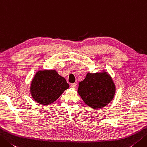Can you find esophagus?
I'll return each instance as SVG.
<instances>
[{
    "instance_id": "esophagus-1",
    "label": "esophagus",
    "mask_w": 147,
    "mask_h": 147,
    "mask_svg": "<svg viewBox=\"0 0 147 147\" xmlns=\"http://www.w3.org/2000/svg\"><path fill=\"white\" fill-rule=\"evenodd\" d=\"M71 88H75L76 87V83H72V84H71Z\"/></svg>"
}]
</instances>
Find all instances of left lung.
I'll list each match as a JSON object with an SVG mask.
<instances>
[{
	"label": "left lung",
	"instance_id": "left-lung-1",
	"mask_svg": "<svg viewBox=\"0 0 147 147\" xmlns=\"http://www.w3.org/2000/svg\"><path fill=\"white\" fill-rule=\"evenodd\" d=\"M116 86L108 72H88L84 80L79 83L78 93L89 107L100 109L108 105L115 97Z\"/></svg>",
	"mask_w": 147,
	"mask_h": 147
}]
</instances>
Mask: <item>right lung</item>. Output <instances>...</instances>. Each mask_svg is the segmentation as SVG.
I'll return each instance as SVG.
<instances>
[{"instance_id":"obj_1","label":"right lung","mask_w":147,"mask_h":147,"mask_svg":"<svg viewBox=\"0 0 147 147\" xmlns=\"http://www.w3.org/2000/svg\"><path fill=\"white\" fill-rule=\"evenodd\" d=\"M69 85L56 70H39L32 80L30 92L34 100L48 105L59 98Z\"/></svg>"}]
</instances>
